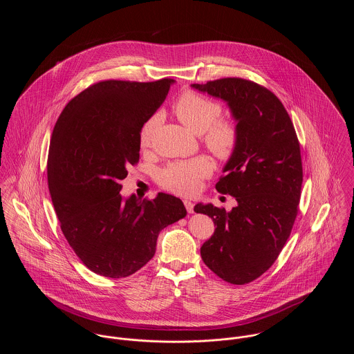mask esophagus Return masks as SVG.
<instances>
[{"label":"esophagus","mask_w":354,"mask_h":354,"mask_svg":"<svg viewBox=\"0 0 354 354\" xmlns=\"http://www.w3.org/2000/svg\"><path fill=\"white\" fill-rule=\"evenodd\" d=\"M184 205H185V208H187V211L189 214L194 212V203L191 202V201H184Z\"/></svg>","instance_id":"34e87169"}]
</instances>
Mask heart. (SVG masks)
Here are the masks:
<instances>
[{"label": "heart", "mask_w": 354, "mask_h": 354, "mask_svg": "<svg viewBox=\"0 0 354 354\" xmlns=\"http://www.w3.org/2000/svg\"><path fill=\"white\" fill-rule=\"evenodd\" d=\"M174 115L180 122L194 133H203V143L207 150L221 160H227L237 149L239 131L227 120H219L222 107L219 103L196 94L185 91L171 106ZM159 117H150L140 129L139 146L147 150L152 143L153 132ZM211 173V162L205 156H195L185 160L169 163L159 173L162 188L180 194L192 195L198 191L203 178Z\"/></svg>", "instance_id": "obj_1"}]
</instances>
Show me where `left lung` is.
Instances as JSON below:
<instances>
[{
    "mask_svg": "<svg viewBox=\"0 0 354 354\" xmlns=\"http://www.w3.org/2000/svg\"><path fill=\"white\" fill-rule=\"evenodd\" d=\"M192 87L226 102L239 131L237 149L215 185L237 205L229 212L211 203L195 205L216 226L201 254L219 278L245 285L274 264L290 236L303 184L300 143L282 102L266 87L240 77Z\"/></svg>",
    "mask_w": 354,
    "mask_h": 354,
    "instance_id": "obj_1",
    "label": "left lung"
}]
</instances>
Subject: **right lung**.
<instances>
[{
    "label": "right lung",
    "instance_id": "right-lung-1",
    "mask_svg": "<svg viewBox=\"0 0 354 354\" xmlns=\"http://www.w3.org/2000/svg\"><path fill=\"white\" fill-rule=\"evenodd\" d=\"M173 79L104 80L68 102L51 135L48 183L61 230L87 268L125 278L147 264L162 229L183 219L167 194L124 199L121 181L139 162L142 125L166 100Z\"/></svg>",
    "mask_w": 354,
    "mask_h": 354
}]
</instances>
